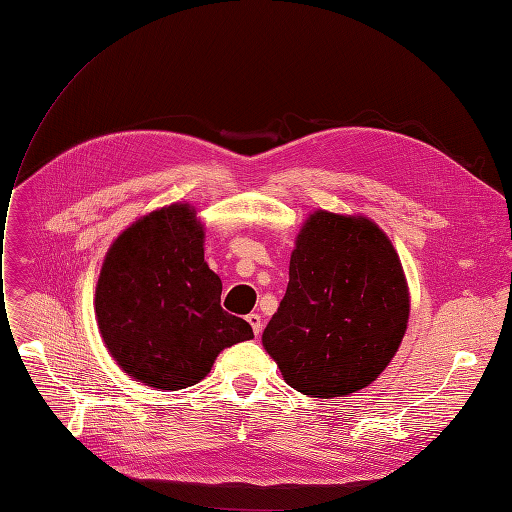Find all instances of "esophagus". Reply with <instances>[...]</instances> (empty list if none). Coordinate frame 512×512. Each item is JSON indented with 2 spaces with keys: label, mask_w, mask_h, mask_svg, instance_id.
Returning <instances> with one entry per match:
<instances>
[{
  "label": "esophagus",
  "mask_w": 512,
  "mask_h": 512,
  "mask_svg": "<svg viewBox=\"0 0 512 512\" xmlns=\"http://www.w3.org/2000/svg\"><path fill=\"white\" fill-rule=\"evenodd\" d=\"M247 322L252 324L254 335H260V331H262V318H260V314H250V316H247Z\"/></svg>",
  "instance_id": "1"
}]
</instances>
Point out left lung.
<instances>
[{
  "instance_id": "8db88e82",
  "label": "left lung",
  "mask_w": 512,
  "mask_h": 512,
  "mask_svg": "<svg viewBox=\"0 0 512 512\" xmlns=\"http://www.w3.org/2000/svg\"><path fill=\"white\" fill-rule=\"evenodd\" d=\"M284 299L262 346L309 397L365 389L404 339L410 294L389 237L363 215L314 211L290 256Z\"/></svg>"
}]
</instances>
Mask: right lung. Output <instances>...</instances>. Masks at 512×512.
<instances>
[{"label":"right lung","instance_id":"add662e5","mask_svg":"<svg viewBox=\"0 0 512 512\" xmlns=\"http://www.w3.org/2000/svg\"><path fill=\"white\" fill-rule=\"evenodd\" d=\"M203 243L194 207L175 203L123 230L102 262L100 335L117 365L153 389H188L224 348L254 337L250 324L222 309V280Z\"/></svg>","mask_w":512,"mask_h":512}]
</instances>
